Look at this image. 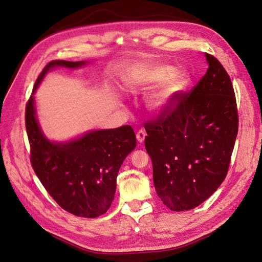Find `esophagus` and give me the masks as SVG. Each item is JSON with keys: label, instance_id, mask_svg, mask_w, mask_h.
Listing matches in <instances>:
<instances>
[{"label": "esophagus", "instance_id": "obj_1", "mask_svg": "<svg viewBox=\"0 0 262 262\" xmlns=\"http://www.w3.org/2000/svg\"><path fill=\"white\" fill-rule=\"evenodd\" d=\"M145 136H146V133H145L144 130L138 131V133H137V139H138V141H139V143H143L144 139H145Z\"/></svg>", "mask_w": 262, "mask_h": 262}]
</instances>
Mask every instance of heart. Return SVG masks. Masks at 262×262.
<instances>
[{
	"instance_id": "obj_1",
	"label": "heart",
	"mask_w": 262,
	"mask_h": 262,
	"mask_svg": "<svg viewBox=\"0 0 262 262\" xmlns=\"http://www.w3.org/2000/svg\"><path fill=\"white\" fill-rule=\"evenodd\" d=\"M139 81L143 89L164 82L148 100V106L153 112L163 113L175 104L176 97L189 84V76L184 71L173 72V69L168 66H148L143 70Z\"/></svg>"
}]
</instances>
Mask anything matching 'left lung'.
Returning <instances> with one entry per match:
<instances>
[{"mask_svg":"<svg viewBox=\"0 0 262 262\" xmlns=\"http://www.w3.org/2000/svg\"><path fill=\"white\" fill-rule=\"evenodd\" d=\"M209 68L190 93L144 124L145 148L153 164L157 195L171 211L191 210L225 179L238 114L231 77L205 53Z\"/></svg>","mask_w":262,"mask_h":262,"instance_id":"obj_1","label":"left lung"}]
</instances>
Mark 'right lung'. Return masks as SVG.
<instances>
[{"instance_id": "obj_1", "label": "right lung", "mask_w": 262, "mask_h": 262, "mask_svg": "<svg viewBox=\"0 0 262 262\" xmlns=\"http://www.w3.org/2000/svg\"><path fill=\"white\" fill-rule=\"evenodd\" d=\"M86 62L53 60L45 67L26 105L25 123L30 163L37 177L60 207L76 216L94 219L106 213L115 198L117 176L137 146L130 125L97 130L70 142H51L39 126L34 94L45 74L54 67L75 69Z\"/></svg>"}]
</instances>
